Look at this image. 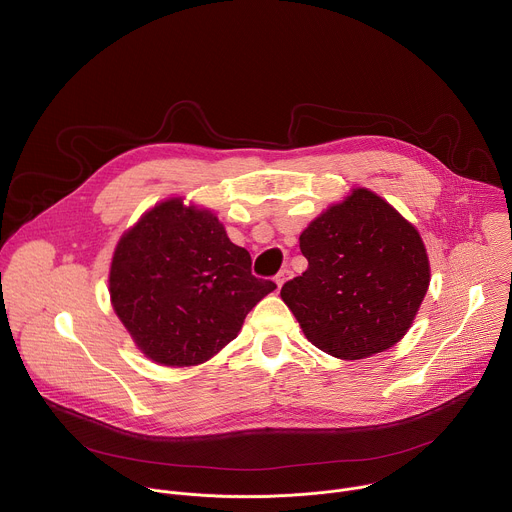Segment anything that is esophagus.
I'll list each match as a JSON object with an SVG mask.
<instances>
[{"label":"esophagus","instance_id":"34e87169","mask_svg":"<svg viewBox=\"0 0 512 512\" xmlns=\"http://www.w3.org/2000/svg\"><path fill=\"white\" fill-rule=\"evenodd\" d=\"M289 275H291V271H289L287 267H283V269H281V271L275 275V283H277V287H281Z\"/></svg>","mask_w":512,"mask_h":512}]
</instances>
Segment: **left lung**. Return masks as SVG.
Returning <instances> with one entry per match:
<instances>
[{"mask_svg":"<svg viewBox=\"0 0 512 512\" xmlns=\"http://www.w3.org/2000/svg\"><path fill=\"white\" fill-rule=\"evenodd\" d=\"M300 249L308 269L283 283L281 300L314 346L356 360L405 336L425 298L429 261L391 204L356 188L310 223Z\"/></svg>","mask_w":512,"mask_h":512,"instance_id":"8db88e82","label":"left lung"}]
</instances>
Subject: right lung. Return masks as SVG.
<instances>
[{
	"label": "right lung",
	"mask_w": 512,
	"mask_h": 512,
	"mask_svg": "<svg viewBox=\"0 0 512 512\" xmlns=\"http://www.w3.org/2000/svg\"><path fill=\"white\" fill-rule=\"evenodd\" d=\"M277 285L251 273L210 210L166 200L121 237L109 273L113 308L139 350L192 367L237 338L245 316Z\"/></svg>",
	"instance_id": "right-lung-1"
}]
</instances>
